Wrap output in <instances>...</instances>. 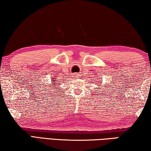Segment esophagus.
Instances as JSON below:
<instances>
[{
	"mask_svg": "<svg viewBox=\"0 0 151 151\" xmlns=\"http://www.w3.org/2000/svg\"><path fill=\"white\" fill-rule=\"evenodd\" d=\"M76 75H77V74H76Z\"/></svg>",
	"mask_w": 151,
	"mask_h": 151,
	"instance_id": "1",
	"label": "esophagus"
}]
</instances>
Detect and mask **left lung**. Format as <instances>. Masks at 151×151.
I'll use <instances>...</instances> for the list:
<instances>
[{"mask_svg":"<svg viewBox=\"0 0 151 151\" xmlns=\"http://www.w3.org/2000/svg\"><path fill=\"white\" fill-rule=\"evenodd\" d=\"M99 81L100 82V81H102V80H100V81ZM100 83H101V82H100ZM107 82H105V85H104H104H103V86H104V87H105V88H107V89H108V88H107L108 87V88H109V85H107ZM105 85L106 86H104ZM98 89H99V88H98ZM104 89H105V88H104ZM98 90H100V89H98Z\"/></svg>","mask_w":151,"mask_h":151,"instance_id":"1","label":"left lung"}]
</instances>
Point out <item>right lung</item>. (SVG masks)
<instances>
[{
	"mask_svg": "<svg viewBox=\"0 0 151 151\" xmlns=\"http://www.w3.org/2000/svg\"><path fill=\"white\" fill-rule=\"evenodd\" d=\"M51 78H53V77H51ZM59 85H60V81H58V80H56V78H52L51 83H50V84H47L46 86L50 92V91L55 92V91H57L55 90L59 91V89H58V88H60V87H59L60 86Z\"/></svg>",
	"mask_w": 151,
	"mask_h": 151,
	"instance_id": "obj_1",
	"label": "right lung"
}]
</instances>
